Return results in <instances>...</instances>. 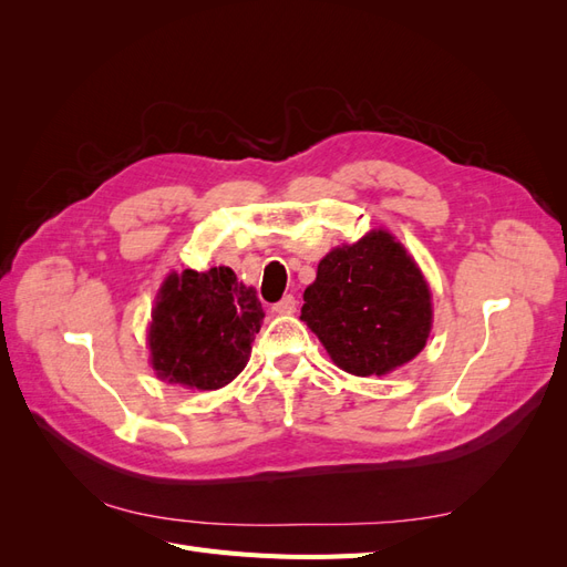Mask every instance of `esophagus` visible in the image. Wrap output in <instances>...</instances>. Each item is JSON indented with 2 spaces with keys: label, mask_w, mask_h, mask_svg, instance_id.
<instances>
[{
  "label": "esophagus",
  "mask_w": 567,
  "mask_h": 567,
  "mask_svg": "<svg viewBox=\"0 0 567 567\" xmlns=\"http://www.w3.org/2000/svg\"><path fill=\"white\" fill-rule=\"evenodd\" d=\"M296 307H298V300L293 296H284L277 305L271 307V310L277 312V315H293Z\"/></svg>",
  "instance_id": "1"
}]
</instances>
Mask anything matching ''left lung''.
<instances>
[{"label":"left lung","instance_id":"1","mask_svg":"<svg viewBox=\"0 0 567 567\" xmlns=\"http://www.w3.org/2000/svg\"><path fill=\"white\" fill-rule=\"evenodd\" d=\"M302 298L300 319L333 364L352 375L404 367L431 336V288L414 257L385 229L333 248Z\"/></svg>","mask_w":567,"mask_h":567}]
</instances>
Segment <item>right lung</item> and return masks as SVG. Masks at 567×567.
I'll return each instance as SVG.
<instances>
[{"mask_svg": "<svg viewBox=\"0 0 567 567\" xmlns=\"http://www.w3.org/2000/svg\"><path fill=\"white\" fill-rule=\"evenodd\" d=\"M265 312L255 288L229 267L184 269L163 281L151 312L148 350L158 379L217 390L248 364Z\"/></svg>", "mask_w": 567, "mask_h": 567, "instance_id": "add662e5", "label": "right lung"}]
</instances>
